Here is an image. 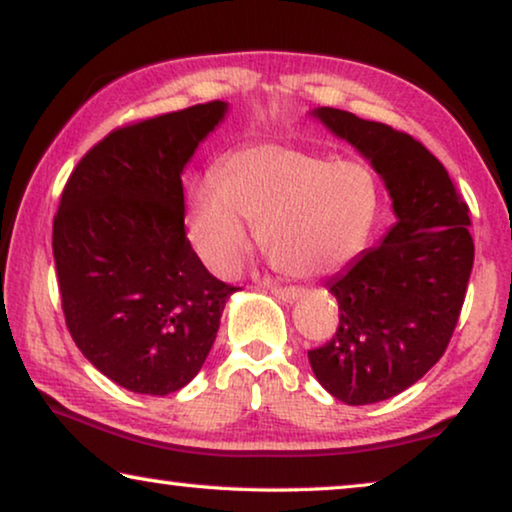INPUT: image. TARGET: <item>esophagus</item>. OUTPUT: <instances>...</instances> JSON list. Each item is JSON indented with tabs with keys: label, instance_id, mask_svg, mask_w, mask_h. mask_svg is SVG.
<instances>
[{
	"label": "esophagus",
	"instance_id": "1",
	"mask_svg": "<svg viewBox=\"0 0 512 512\" xmlns=\"http://www.w3.org/2000/svg\"><path fill=\"white\" fill-rule=\"evenodd\" d=\"M270 293L279 300H284V303H296V300L303 296V289H296V286H270Z\"/></svg>",
	"mask_w": 512,
	"mask_h": 512
}]
</instances>
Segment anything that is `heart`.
<instances>
[{
  "instance_id": "b5f03b06",
  "label": "heart",
  "mask_w": 512,
  "mask_h": 512,
  "mask_svg": "<svg viewBox=\"0 0 512 512\" xmlns=\"http://www.w3.org/2000/svg\"><path fill=\"white\" fill-rule=\"evenodd\" d=\"M380 214V184L363 160L261 144L237 151L191 195L193 247L230 277L251 251V228L277 268L293 277L333 275L366 249Z\"/></svg>"
}]
</instances>
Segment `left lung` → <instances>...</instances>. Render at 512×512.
I'll use <instances>...</instances> for the list:
<instances>
[{
	"instance_id": "obj_1",
	"label": "left lung",
	"mask_w": 512,
	"mask_h": 512,
	"mask_svg": "<svg viewBox=\"0 0 512 512\" xmlns=\"http://www.w3.org/2000/svg\"><path fill=\"white\" fill-rule=\"evenodd\" d=\"M310 114L370 160L396 223L326 284L340 324L307 359L333 398L380 403L422 380L450 345L473 270L468 205L443 163L405 132L333 107Z\"/></svg>"
}]
</instances>
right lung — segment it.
Returning a JSON list of instances; mask_svg holds the SVG:
<instances>
[{
    "label": "right lung",
    "mask_w": 512,
    "mask_h": 512,
    "mask_svg": "<svg viewBox=\"0 0 512 512\" xmlns=\"http://www.w3.org/2000/svg\"><path fill=\"white\" fill-rule=\"evenodd\" d=\"M228 102L109 132L74 167L53 219L62 312L81 354L135 394L200 373L237 291L202 265L184 228L181 174Z\"/></svg>",
    "instance_id": "obj_1"
}]
</instances>
